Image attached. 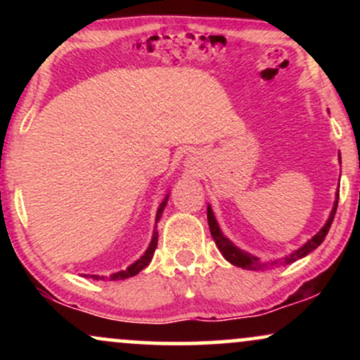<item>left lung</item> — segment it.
<instances>
[{"label": "left lung", "instance_id": "left-lung-1", "mask_svg": "<svg viewBox=\"0 0 360 360\" xmlns=\"http://www.w3.org/2000/svg\"><path fill=\"white\" fill-rule=\"evenodd\" d=\"M338 160H340V154H338ZM342 164V160H340ZM337 205H338V191L335 194V203H333V208L332 212H330V217L326 223L323 225V229L320 230L316 235H313L311 238L307 243H303V245L300 247L298 250H295L292 254L286 255V257H281L278 260H272V262H262L259 257H255V255L249 254V252L238 249L235 243L230 240V238H226L225 235H223L220 225H218L217 218H214V213L212 210V206L208 205V225H210V232H212V237L214 243H217L218 250L221 252V255L229 260L230 264H233V266H238L242 267V269H249V271H264V269H269V267H279V266H288V264L291 262H296L298 259H303L307 257L309 252H313L316 249L318 245H320L321 242L325 240L326 233H328L330 226H332V221L333 218H335V212H337Z\"/></svg>", "mask_w": 360, "mask_h": 360}]
</instances>
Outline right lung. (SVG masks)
<instances>
[{
  "mask_svg": "<svg viewBox=\"0 0 360 360\" xmlns=\"http://www.w3.org/2000/svg\"><path fill=\"white\" fill-rule=\"evenodd\" d=\"M167 200H169V193L166 194V198H164L162 203L159 205V208H157L155 223L160 220V217H162L164 208H166V205H167ZM157 237H159V233H157V230H154V233H152V240H150V243H148L146 254H143L139 260H135V262L131 264V266H128L127 269L118 271V272H115V274H111L110 276V281H122V279L134 278V276H137L140 271L146 269V267L148 266V262H150L152 257H154V252H155V247H157ZM86 278H88V276H86ZM89 278H93L94 281H101V279H105V276H89ZM106 279H108V278H106Z\"/></svg>",
  "mask_w": 360,
  "mask_h": 360,
  "instance_id": "obj_1",
  "label": "right lung"
}]
</instances>
